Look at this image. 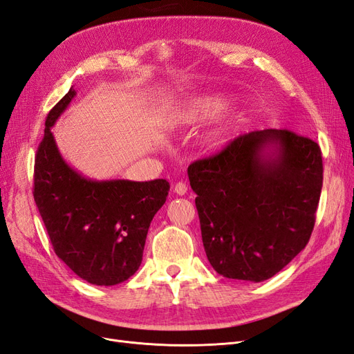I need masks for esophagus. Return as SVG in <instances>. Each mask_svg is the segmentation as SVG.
<instances>
[{
    "label": "esophagus",
    "mask_w": 354,
    "mask_h": 354,
    "mask_svg": "<svg viewBox=\"0 0 354 354\" xmlns=\"http://www.w3.org/2000/svg\"><path fill=\"white\" fill-rule=\"evenodd\" d=\"M174 192L177 195H185L186 192H187V186H186V183H183V181H178V183L174 186Z\"/></svg>",
    "instance_id": "obj_1"
}]
</instances>
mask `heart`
I'll return each mask as SVG.
<instances>
[{"instance_id": "heart-1", "label": "heart", "mask_w": 354, "mask_h": 354, "mask_svg": "<svg viewBox=\"0 0 354 354\" xmlns=\"http://www.w3.org/2000/svg\"><path fill=\"white\" fill-rule=\"evenodd\" d=\"M230 104L229 95L224 94H201L189 99L171 113L167 125L169 128H189L205 120L217 116L227 109ZM209 147H218L223 145V133L214 131L208 137Z\"/></svg>"}]
</instances>
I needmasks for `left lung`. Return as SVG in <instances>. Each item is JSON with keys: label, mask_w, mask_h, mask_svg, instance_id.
<instances>
[{"label": "left lung", "mask_w": 354, "mask_h": 354, "mask_svg": "<svg viewBox=\"0 0 354 354\" xmlns=\"http://www.w3.org/2000/svg\"><path fill=\"white\" fill-rule=\"evenodd\" d=\"M203 248L218 274L263 282L301 252L324 181L320 147L289 130H260L187 168Z\"/></svg>", "instance_id": "1"}]
</instances>
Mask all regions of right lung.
Instances as JSON below:
<instances>
[{"mask_svg": "<svg viewBox=\"0 0 354 354\" xmlns=\"http://www.w3.org/2000/svg\"><path fill=\"white\" fill-rule=\"evenodd\" d=\"M77 95L72 87L46 120L34 169V199L53 250L81 279L118 285L142 264L149 226L164 205L169 183L91 180L62 158L51 127Z\"/></svg>", "mask_w": 354, "mask_h": 354, "instance_id": "add662e5", "label": "right lung"}]
</instances>
